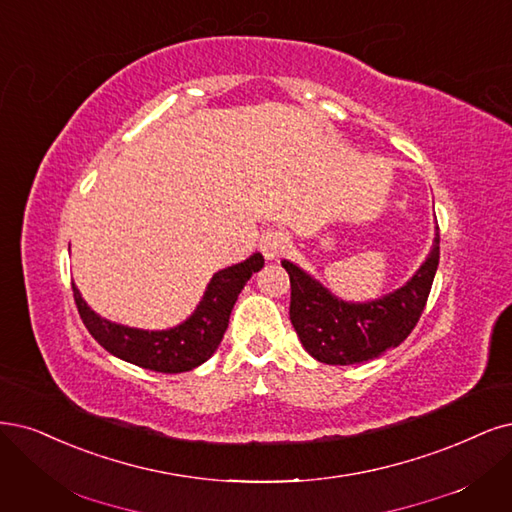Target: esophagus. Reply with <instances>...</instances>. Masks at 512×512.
Segmentation results:
<instances>
[{
    "label": "esophagus",
    "instance_id": "esophagus-1",
    "mask_svg": "<svg viewBox=\"0 0 512 512\" xmlns=\"http://www.w3.org/2000/svg\"><path fill=\"white\" fill-rule=\"evenodd\" d=\"M288 243L290 239L284 231H279V228H269V231H264L260 237V252L267 260H277L286 252Z\"/></svg>",
    "mask_w": 512,
    "mask_h": 512
}]
</instances>
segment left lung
I'll use <instances>...</instances> for the list:
<instances>
[{
	"instance_id": "1",
	"label": "left lung",
	"mask_w": 512,
	"mask_h": 512,
	"mask_svg": "<svg viewBox=\"0 0 512 512\" xmlns=\"http://www.w3.org/2000/svg\"><path fill=\"white\" fill-rule=\"evenodd\" d=\"M440 235L417 273L402 288L368 303H347L334 296L290 260V322L309 354L324 364H360L379 358L409 337L424 313L440 258Z\"/></svg>"
}]
</instances>
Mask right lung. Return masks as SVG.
I'll return each instance as SVG.
<instances>
[{"label":"right lung","instance_id":"right-lung-1","mask_svg":"<svg viewBox=\"0 0 512 512\" xmlns=\"http://www.w3.org/2000/svg\"><path fill=\"white\" fill-rule=\"evenodd\" d=\"M262 267L264 258L256 252L248 260L218 271L207 284L195 313L167 330H139L114 324L86 305L76 284H72V290L84 326L103 349L135 366L173 375L197 368L214 356L239 292Z\"/></svg>","mask_w":512,"mask_h":512}]
</instances>
